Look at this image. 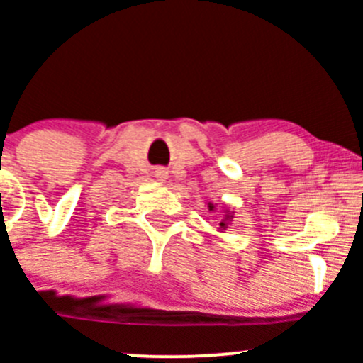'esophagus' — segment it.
<instances>
[{
	"mask_svg": "<svg viewBox=\"0 0 363 363\" xmlns=\"http://www.w3.org/2000/svg\"><path fill=\"white\" fill-rule=\"evenodd\" d=\"M154 175H156L157 181L164 182L168 179V170H164V168H156V172H154Z\"/></svg>",
	"mask_w": 363,
	"mask_h": 363,
	"instance_id": "obj_1",
	"label": "esophagus"
}]
</instances>
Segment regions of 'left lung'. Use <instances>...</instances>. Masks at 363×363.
Masks as SVG:
<instances>
[{
    "mask_svg": "<svg viewBox=\"0 0 363 363\" xmlns=\"http://www.w3.org/2000/svg\"><path fill=\"white\" fill-rule=\"evenodd\" d=\"M213 209H214V206H213V203H209V211H213ZM232 218H234V216H232V213H228V211H227L225 218L220 221V230H227L228 223H230V221H232Z\"/></svg>",
    "mask_w": 363,
    "mask_h": 363,
    "instance_id": "8db88e82",
    "label": "left lung"
}]
</instances>
